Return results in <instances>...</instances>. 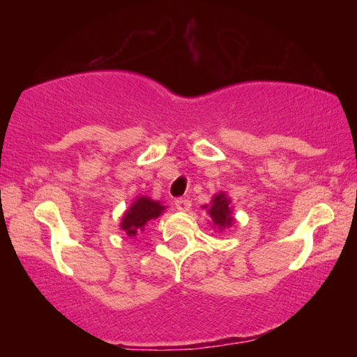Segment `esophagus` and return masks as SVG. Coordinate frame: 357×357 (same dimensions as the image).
<instances>
[{
  "mask_svg": "<svg viewBox=\"0 0 357 357\" xmlns=\"http://www.w3.org/2000/svg\"><path fill=\"white\" fill-rule=\"evenodd\" d=\"M174 206H176V209L181 211V213H187V211L190 209L192 203L190 200H185V198H178V200L174 202Z\"/></svg>",
  "mask_w": 357,
  "mask_h": 357,
  "instance_id": "1",
  "label": "esophagus"
}]
</instances>
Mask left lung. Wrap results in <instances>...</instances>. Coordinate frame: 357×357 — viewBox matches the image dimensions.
Instances as JSON below:
<instances>
[{
	"mask_svg": "<svg viewBox=\"0 0 357 357\" xmlns=\"http://www.w3.org/2000/svg\"><path fill=\"white\" fill-rule=\"evenodd\" d=\"M203 209H206V213L211 217V223L213 228L217 231H223V229L229 228L234 223L233 215V204L229 197L225 192H219L211 198L209 204H203Z\"/></svg>",
	"mask_w": 357,
	"mask_h": 357,
	"instance_id": "left-lung-1",
	"label": "left lung"
}]
</instances>
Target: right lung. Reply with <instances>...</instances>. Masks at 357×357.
Listing matches in <instances>:
<instances>
[{
	"mask_svg": "<svg viewBox=\"0 0 357 357\" xmlns=\"http://www.w3.org/2000/svg\"><path fill=\"white\" fill-rule=\"evenodd\" d=\"M167 206H164L160 202L153 200L149 197H137L129 209L126 211L123 219H121L119 228L123 229L124 234L130 238H135L138 233H142L144 227L148 225L149 220L157 219Z\"/></svg>",
	"mask_w": 357,
	"mask_h": 357,
	"instance_id": "right-lung-1",
	"label": "right lung"
}]
</instances>
